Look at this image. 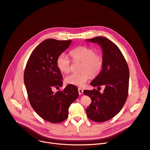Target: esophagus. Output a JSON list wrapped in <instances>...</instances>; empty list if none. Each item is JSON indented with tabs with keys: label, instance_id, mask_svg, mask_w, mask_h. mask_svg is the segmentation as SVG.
<instances>
[{
	"label": "esophagus",
	"instance_id": "obj_1",
	"mask_svg": "<svg viewBox=\"0 0 150 150\" xmlns=\"http://www.w3.org/2000/svg\"><path fill=\"white\" fill-rule=\"evenodd\" d=\"M78 93H79L80 95H81V94L83 93V89L80 88H78Z\"/></svg>",
	"mask_w": 150,
	"mask_h": 150
}]
</instances>
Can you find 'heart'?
<instances>
[{
  "mask_svg": "<svg viewBox=\"0 0 150 150\" xmlns=\"http://www.w3.org/2000/svg\"><path fill=\"white\" fill-rule=\"evenodd\" d=\"M74 62H80V70L78 74H72L67 76L65 82L67 84L83 86L89 78L90 75L96 77L101 72L103 59L100 54L90 47L81 46L77 47L70 53ZM71 61L64 53L59 54L57 59V66L61 72L67 74L70 70Z\"/></svg>",
  "mask_w": 150,
  "mask_h": 150,
  "instance_id": "heart-1",
  "label": "heart"
}]
</instances>
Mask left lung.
Segmentation results:
<instances>
[{
    "label": "left lung",
    "instance_id": "1",
    "mask_svg": "<svg viewBox=\"0 0 150 150\" xmlns=\"http://www.w3.org/2000/svg\"><path fill=\"white\" fill-rule=\"evenodd\" d=\"M97 43L103 50V66L100 74L91 83L93 87L105 86L103 93L97 90H84V94L92 100L86 109L87 116L96 122L109 120L119 113L127 101L129 71L120 50L109 39L97 36L87 39Z\"/></svg>",
    "mask_w": 150,
    "mask_h": 150
}]
</instances>
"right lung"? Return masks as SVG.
<instances>
[{"instance_id":"1","label":"right lung","mask_w":150,"mask_h":150,"mask_svg":"<svg viewBox=\"0 0 150 150\" xmlns=\"http://www.w3.org/2000/svg\"><path fill=\"white\" fill-rule=\"evenodd\" d=\"M71 40L47 39L31 53L27 62L23 80L30 103L44 120L53 123L65 120L69 108L78 97L75 86L69 84L65 89L54 93L62 86V76L57 66L58 57L69 47Z\"/></svg>"}]
</instances>
